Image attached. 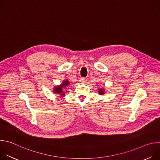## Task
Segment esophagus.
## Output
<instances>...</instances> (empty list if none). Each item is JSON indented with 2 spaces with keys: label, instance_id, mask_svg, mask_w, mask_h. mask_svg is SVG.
I'll list each match as a JSON object with an SVG mask.
<instances>
[{
  "label": "esophagus",
  "instance_id": "obj_1",
  "mask_svg": "<svg viewBox=\"0 0 160 160\" xmlns=\"http://www.w3.org/2000/svg\"><path fill=\"white\" fill-rule=\"evenodd\" d=\"M80 82L82 83H84L87 82V78H80Z\"/></svg>",
  "mask_w": 160,
  "mask_h": 160
}]
</instances>
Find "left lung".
<instances>
[{
  "label": "left lung",
  "mask_w": 160,
  "mask_h": 160,
  "mask_svg": "<svg viewBox=\"0 0 160 160\" xmlns=\"http://www.w3.org/2000/svg\"><path fill=\"white\" fill-rule=\"evenodd\" d=\"M99 90H98V92H99V94H100V95H102L103 94H104L105 93V92H104V88H99L98 89Z\"/></svg>",
  "instance_id": "1"
}]
</instances>
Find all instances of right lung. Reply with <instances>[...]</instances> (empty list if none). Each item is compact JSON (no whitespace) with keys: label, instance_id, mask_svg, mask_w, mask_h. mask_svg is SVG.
<instances>
[{"label":"right lung","instance_id":"1","mask_svg":"<svg viewBox=\"0 0 160 160\" xmlns=\"http://www.w3.org/2000/svg\"><path fill=\"white\" fill-rule=\"evenodd\" d=\"M69 85H70L69 81L67 80H65L62 82V83H61L60 85H58V86H56V87H54V92L56 94L61 95V96H65V94L62 91V89L64 88L66 86H68Z\"/></svg>","mask_w":160,"mask_h":160}]
</instances>
